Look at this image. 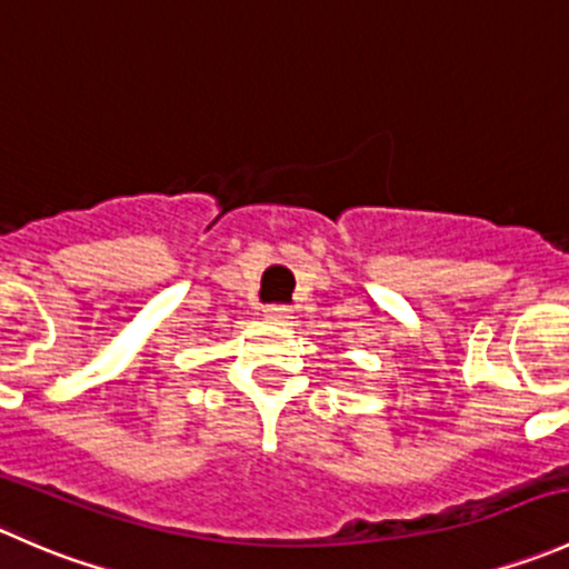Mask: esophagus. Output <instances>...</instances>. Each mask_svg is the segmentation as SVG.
<instances>
[{
    "label": "esophagus",
    "instance_id": "34e87169",
    "mask_svg": "<svg viewBox=\"0 0 569 569\" xmlns=\"http://www.w3.org/2000/svg\"><path fill=\"white\" fill-rule=\"evenodd\" d=\"M266 318L287 320V318H290V307H287V303H268V307H266Z\"/></svg>",
    "mask_w": 569,
    "mask_h": 569
}]
</instances>
